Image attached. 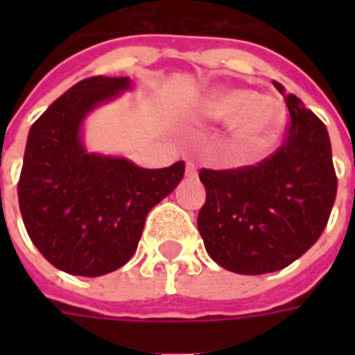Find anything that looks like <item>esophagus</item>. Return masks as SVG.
Returning <instances> with one entry per match:
<instances>
[{"label": "esophagus", "mask_w": 355, "mask_h": 355, "mask_svg": "<svg viewBox=\"0 0 355 355\" xmlns=\"http://www.w3.org/2000/svg\"><path fill=\"white\" fill-rule=\"evenodd\" d=\"M186 177L189 178L197 177V164H195V162L189 160L188 164H186Z\"/></svg>", "instance_id": "obj_1"}]
</instances>
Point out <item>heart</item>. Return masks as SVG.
I'll return each instance as SVG.
<instances>
[{
    "instance_id": "obj_1",
    "label": "heart",
    "mask_w": 355,
    "mask_h": 355,
    "mask_svg": "<svg viewBox=\"0 0 355 355\" xmlns=\"http://www.w3.org/2000/svg\"><path fill=\"white\" fill-rule=\"evenodd\" d=\"M200 112L216 121L230 119L234 136L247 147L269 144L284 121V108L275 97L245 88L208 92L200 103Z\"/></svg>"
}]
</instances>
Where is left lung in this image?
<instances>
[{"mask_svg":"<svg viewBox=\"0 0 355 355\" xmlns=\"http://www.w3.org/2000/svg\"><path fill=\"white\" fill-rule=\"evenodd\" d=\"M291 123L256 166L200 169L206 202L197 227L210 258L237 275L275 272L298 259L330 219L337 177L324 123L280 83Z\"/></svg>","mask_w":355,"mask_h":355,"instance_id":"8db88e82","label":"left lung"}]
</instances>
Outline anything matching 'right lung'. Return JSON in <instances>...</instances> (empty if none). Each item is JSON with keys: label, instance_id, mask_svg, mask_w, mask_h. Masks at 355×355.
<instances>
[{"label": "right lung", "instance_id": "right-lung-1", "mask_svg": "<svg viewBox=\"0 0 355 355\" xmlns=\"http://www.w3.org/2000/svg\"><path fill=\"white\" fill-rule=\"evenodd\" d=\"M127 88L128 77L80 80L29 130L18 182L19 211L35 247L68 275L96 278L127 263L149 210L184 177L182 160L144 169L85 149L80 125L86 114Z\"/></svg>", "mask_w": 355, "mask_h": 355}]
</instances>
